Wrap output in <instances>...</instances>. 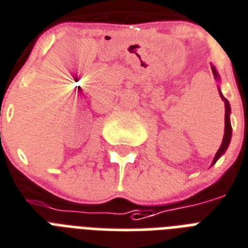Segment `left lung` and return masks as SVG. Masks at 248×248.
<instances>
[{
	"label": "left lung",
	"instance_id": "left-lung-1",
	"mask_svg": "<svg viewBox=\"0 0 248 248\" xmlns=\"http://www.w3.org/2000/svg\"><path fill=\"white\" fill-rule=\"evenodd\" d=\"M212 72H214L215 78H217V80H218L220 78H218L217 71L215 70L214 66H212ZM218 93H220V97H221V99L224 101V103H225V133H224V138H222L221 146H220V149H218L217 153H216V155H215L214 162H212V164H215V163L217 162L218 158H220V156H221V155L225 153L226 149H228V146H229V143H230V138H232V124H230V105H229V102H228V99H226V98L222 95V93L220 92V89H218Z\"/></svg>",
	"mask_w": 248,
	"mask_h": 248
}]
</instances>
